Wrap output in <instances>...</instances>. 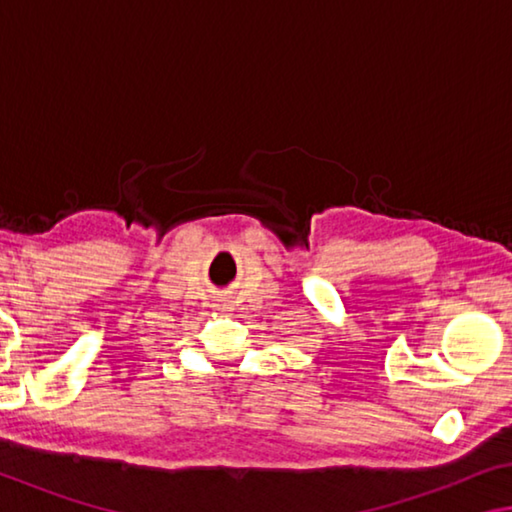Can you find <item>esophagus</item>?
Segmentation results:
<instances>
[{
	"label": "esophagus",
	"instance_id": "obj_1",
	"mask_svg": "<svg viewBox=\"0 0 512 512\" xmlns=\"http://www.w3.org/2000/svg\"><path fill=\"white\" fill-rule=\"evenodd\" d=\"M216 309H221V311L230 309V302H228V298H221L219 302H216Z\"/></svg>",
	"mask_w": 512,
	"mask_h": 512
}]
</instances>
